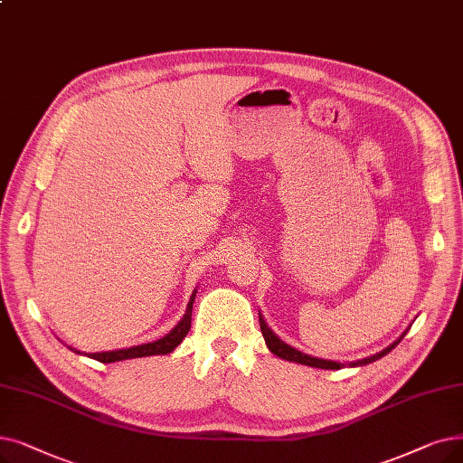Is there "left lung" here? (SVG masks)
<instances>
[{
	"instance_id": "obj_1",
	"label": "left lung",
	"mask_w": 463,
	"mask_h": 463,
	"mask_svg": "<svg viewBox=\"0 0 463 463\" xmlns=\"http://www.w3.org/2000/svg\"><path fill=\"white\" fill-rule=\"evenodd\" d=\"M259 324H260V333H263V336H265V343H267L269 350H270L274 355L284 357V359H288V361H295V364H303V365L317 367V369H340V364H335V361H326V359L310 357V355H307V354H303V352H298V350L288 346L286 343H281V340L267 327L263 316H259ZM403 336H405V333H403ZM403 336H401V338H403ZM401 338H399V340H401ZM399 340H397V343H393L392 346H388L386 350H382V352H378V354H374V355H371V357L355 361V364H352V367L373 364V361H376V359H380L382 355H386L388 352H392V350L399 345Z\"/></svg>"
}]
</instances>
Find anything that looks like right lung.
<instances>
[{"instance_id":"add662e5","label":"right lung","mask_w":463,"mask_h":463,"mask_svg":"<svg viewBox=\"0 0 463 463\" xmlns=\"http://www.w3.org/2000/svg\"><path fill=\"white\" fill-rule=\"evenodd\" d=\"M194 295L196 291L191 295V300L187 305L185 316L182 317V321L163 338L155 340V343H147V345H139V346H132L127 350H115V352H99V354H90L89 357L99 361V364H113V361H123V359H134V357H146V355H163V354H170L182 340L187 336L189 329H191V314H193V303H194Z\"/></svg>"}]
</instances>
